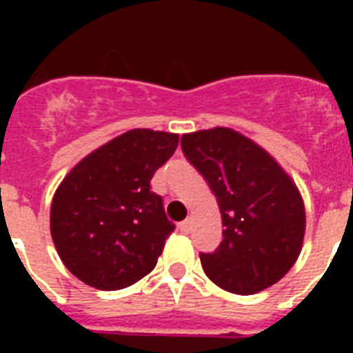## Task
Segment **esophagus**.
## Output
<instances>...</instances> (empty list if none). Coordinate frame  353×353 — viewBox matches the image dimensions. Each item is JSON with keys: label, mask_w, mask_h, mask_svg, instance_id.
<instances>
[{"label": "esophagus", "mask_w": 353, "mask_h": 353, "mask_svg": "<svg viewBox=\"0 0 353 353\" xmlns=\"http://www.w3.org/2000/svg\"><path fill=\"white\" fill-rule=\"evenodd\" d=\"M190 229H192V220H190V218L179 223V231H181L183 234H188V232H190Z\"/></svg>", "instance_id": "obj_1"}]
</instances>
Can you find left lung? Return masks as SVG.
I'll return each instance as SVG.
<instances>
[{"label": "left lung", "instance_id": "left-lung-1", "mask_svg": "<svg viewBox=\"0 0 353 353\" xmlns=\"http://www.w3.org/2000/svg\"><path fill=\"white\" fill-rule=\"evenodd\" d=\"M183 154L220 205L223 240L199 252L221 290L252 295L276 284L301 254L306 212L299 188L276 161L231 128L185 133Z\"/></svg>", "mask_w": 353, "mask_h": 353}]
</instances>
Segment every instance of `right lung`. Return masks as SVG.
Returning <instances> with one entry per match:
<instances>
[{
    "label": "right lung",
    "mask_w": 353,
    "mask_h": 353,
    "mask_svg": "<svg viewBox=\"0 0 353 353\" xmlns=\"http://www.w3.org/2000/svg\"><path fill=\"white\" fill-rule=\"evenodd\" d=\"M177 143L176 133L130 130L63 177L52 198L51 236L63 265L84 284L122 290L155 268L176 225L150 181Z\"/></svg>",
    "instance_id": "1"
}]
</instances>
